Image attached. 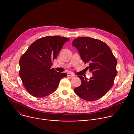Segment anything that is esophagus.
Returning <instances> with one entry per match:
<instances>
[{
    "label": "esophagus",
    "instance_id": "esophagus-1",
    "mask_svg": "<svg viewBox=\"0 0 134 134\" xmlns=\"http://www.w3.org/2000/svg\"><path fill=\"white\" fill-rule=\"evenodd\" d=\"M67 76H70V77H73V76H75V75L74 74L72 73H67Z\"/></svg>",
    "mask_w": 134,
    "mask_h": 134
}]
</instances>
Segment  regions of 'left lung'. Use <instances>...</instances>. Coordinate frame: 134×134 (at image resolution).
<instances>
[{
  "label": "left lung",
  "mask_w": 134,
  "mask_h": 134,
  "mask_svg": "<svg viewBox=\"0 0 134 134\" xmlns=\"http://www.w3.org/2000/svg\"><path fill=\"white\" fill-rule=\"evenodd\" d=\"M72 45L76 47L84 63L92 72L93 76L79 75L81 84L76 87L75 94L83 100L94 101L101 98L113 85L117 75V61L110 47L101 40L88 37L74 40Z\"/></svg>",
  "instance_id": "8db88e82"
}]
</instances>
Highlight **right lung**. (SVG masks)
Listing matches in <instances>:
<instances>
[{"instance_id":"obj_1","label":"right lung","mask_w":134,"mask_h":134,"mask_svg":"<svg viewBox=\"0 0 134 134\" xmlns=\"http://www.w3.org/2000/svg\"><path fill=\"white\" fill-rule=\"evenodd\" d=\"M69 40L59 36L42 37L32 43L21 56L19 75L32 96L41 98L51 94L57 90L61 79L67 76L66 73L58 72L51 67L52 61Z\"/></svg>"}]
</instances>
